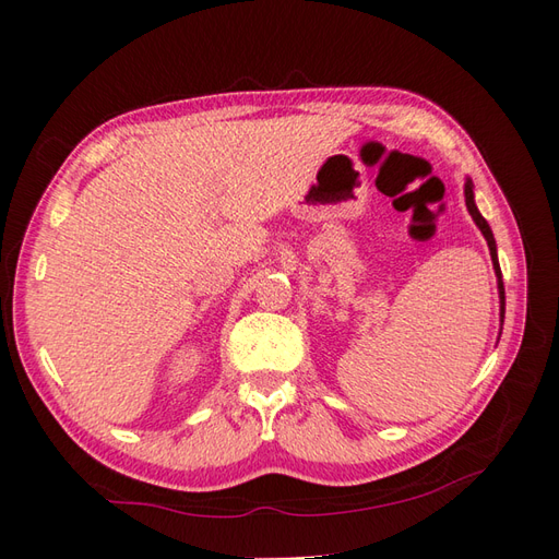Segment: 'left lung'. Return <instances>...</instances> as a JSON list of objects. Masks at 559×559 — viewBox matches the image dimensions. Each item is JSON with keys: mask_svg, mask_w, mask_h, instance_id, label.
<instances>
[{"mask_svg": "<svg viewBox=\"0 0 559 559\" xmlns=\"http://www.w3.org/2000/svg\"><path fill=\"white\" fill-rule=\"evenodd\" d=\"M463 194H466V209H468V213H471V218L476 221V225L480 228V233H483V237L485 240H488V247H490V257H492V269H495V276H497V290H500V314H502V322H504V286H502V271H500V259H497V245H495V235H492V230H490V225H488V221H485L483 216H480V211H478V206H476V197H473V182L471 180H466V185H463Z\"/></svg>", "mask_w": 559, "mask_h": 559, "instance_id": "8db88e82", "label": "left lung"}]
</instances>
